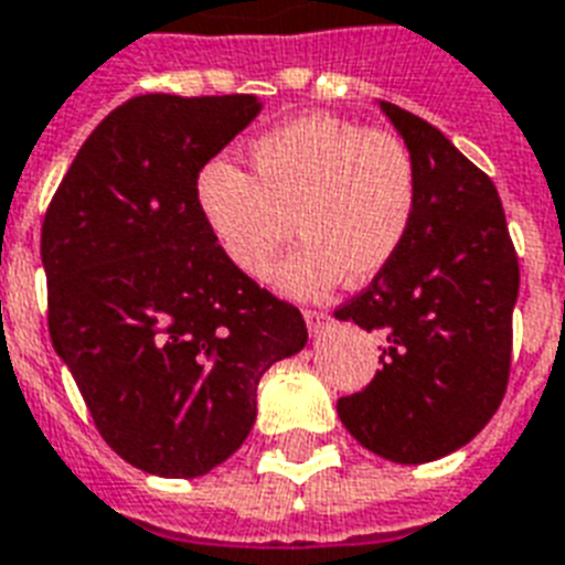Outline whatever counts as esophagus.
Segmentation results:
<instances>
[{
	"label": "esophagus",
	"instance_id": "1",
	"mask_svg": "<svg viewBox=\"0 0 565 565\" xmlns=\"http://www.w3.org/2000/svg\"><path fill=\"white\" fill-rule=\"evenodd\" d=\"M303 318H306V327H309V332H312V335H321V332L327 330V321H330V318H327V312H321V309H306Z\"/></svg>",
	"mask_w": 565,
	"mask_h": 565
}]
</instances>
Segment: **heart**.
I'll return each instance as SVG.
<instances>
[{"label":"heart","instance_id":"1","mask_svg":"<svg viewBox=\"0 0 565 565\" xmlns=\"http://www.w3.org/2000/svg\"><path fill=\"white\" fill-rule=\"evenodd\" d=\"M253 177L209 161L196 212L223 259L262 279L291 233L303 244L274 270L288 297H321L344 277L369 282L404 250L418 212L415 161L395 135L332 115H306L250 147Z\"/></svg>","mask_w":565,"mask_h":565}]
</instances>
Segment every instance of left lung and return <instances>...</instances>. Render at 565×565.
Masks as SVG:
<instances>
[{"label": "left lung", "instance_id": "8db88e82", "mask_svg": "<svg viewBox=\"0 0 565 565\" xmlns=\"http://www.w3.org/2000/svg\"><path fill=\"white\" fill-rule=\"evenodd\" d=\"M380 111L415 161L418 212L397 259L335 309L383 335L377 377L335 409L362 448L418 466L462 448L501 406L519 259L492 179L422 117L383 99Z\"/></svg>", "mask_w": 565, "mask_h": 565}]
</instances>
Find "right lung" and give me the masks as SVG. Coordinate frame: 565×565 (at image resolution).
I'll return each instance as SVG.
<instances>
[{
	"instance_id": "obj_1",
	"label": "right lung",
	"mask_w": 565,
	"mask_h": 565,
	"mask_svg": "<svg viewBox=\"0 0 565 565\" xmlns=\"http://www.w3.org/2000/svg\"><path fill=\"white\" fill-rule=\"evenodd\" d=\"M259 111L250 94L135 96L82 143L43 221L52 348L103 439L159 478L233 457L262 374L309 339L196 212L200 170Z\"/></svg>"
}]
</instances>
